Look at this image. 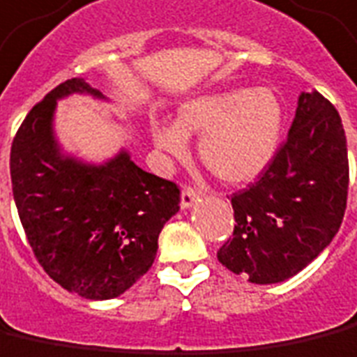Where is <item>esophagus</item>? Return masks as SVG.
<instances>
[{"mask_svg": "<svg viewBox=\"0 0 357 357\" xmlns=\"http://www.w3.org/2000/svg\"><path fill=\"white\" fill-rule=\"evenodd\" d=\"M199 197H201V191H199V189H195V187L191 185L183 187V191H181V208H189Z\"/></svg>", "mask_w": 357, "mask_h": 357, "instance_id": "obj_1", "label": "esophagus"}]
</instances>
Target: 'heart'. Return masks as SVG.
I'll list each match as a JSON object with an SVG mask.
<instances>
[{"label": "heart", "mask_w": 357, "mask_h": 357, "mask_svg": "<svg viewBox=\"0 0 357 357\" xmlns=\"http://www.w3.org/2000/svg\"><path fill=\"white\" fill-rule=\"evenodd\" d=\"M282 131V106L271 89H234L185 102L178 126L154 121L162 151L183 158L187 137L201 135L199 158L226 183H248L268 166Z\"/></svg>", "instance_id": "obj_1"}]
</instances>
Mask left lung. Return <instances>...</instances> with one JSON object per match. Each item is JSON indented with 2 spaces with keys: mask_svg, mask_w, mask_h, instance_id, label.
Masks as SVG:
<instances>
[{
  "mask_svg": "<svg viewBox=\"0 0 357 357\" xmlns=\"http://www.w3.org/2000/svg\"><path fill=\"white\" fill-rule=\"evenodd\" d=\"M348 199V149L336 108L301 92L286 141L255 183L231 195L234 234L218 261L249 282L298 274L333 241Z\"/></svg>",
  "mask_w": 357,
  "mask_h": 357,
  "instance_id": "1",
  "label": "left lung"
}]
</instances>
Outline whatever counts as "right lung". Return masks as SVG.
Wrapping results in <instances>:
<instances>
[{
  "mask_svg": "<svg viewBox=\"0 0 357 357\" xmlns=\"http://www.w3.org/2000/svg\"><path fill=\"white\" fill-rule=\"evenodd\" d=\"M89 92L69 79L26 114L11 144V183L22 228L42 268L86 300H112L153 266L179 187L141 170L126 151L92 166L63 156L54 137L59 98Z\"/></svg>",
  "mask_w": 357,
  "mask_h": 357,
  "instance_id": "right-lung-1",
  "label": "right lung"
}]
</instances>
